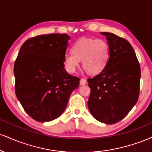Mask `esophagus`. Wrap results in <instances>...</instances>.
Here are the masks:
<instances>
[{
    "label": "esophagus",
    "instance_id": "1",
    "mask_svg": "<svg viewBox=\"0 0 152 152\" xmlns=\"http://www.w3.org/2000/svg\"><path fill=\"white\" fill-rule=\"evenodd\" d=\"M86 83H87L86 79H85V78H81V80H80V84L85 85V84H86Z\"/></svg>",
    "mask_w": 152,
    "mask_h": 152
}]
</instances>
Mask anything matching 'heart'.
Masks as SVG:
<instances>
[{
	"label": "heart",
	"instance_id": "obj_1",
	"mask_svg": "<svg viewBox=\"0 0 152 152\" xmlns=\"http://www.w3.org/2000/svg\"><path fill=\"white\" fill-rule=\"evenodd\" d=\"M71 53L64 58L66 71L74 73L82 61V66L90 74H100L105 69L110 56V48L104 39L83 38L72 45Z\"/></svg>",
	"mask_w": 152,
	"mask_h": 152
}]
</instances>
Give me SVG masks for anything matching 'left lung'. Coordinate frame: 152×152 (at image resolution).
Returning a JSON list of instances; mask_svg holds the SVG:
<instances>
[{"label":"left lung","instance_id":"obj_1","mask_svg":"<svg viewBox=\"0 0 152 152\" xmlns=\"http://www.w3.org/2000/svg\"><path fill=\"white\" fill-rule=\"evenodd\" d=\"M101 34L106 36L110 56L105 69L87 80L91 88L88 107L99 121L113 124L124 118L137 104L141 69L128 41L111 33Z\"/></svg>","mask_w":152,"mask_h":152}]
</instances>
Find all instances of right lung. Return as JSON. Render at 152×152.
<instances>
[{
  "instance_id": "right-lung-1",
  "label": "right lung",
  "mask_w": 152,
  "mask_h": 152,
  "mask_svg": "<svg viewBox=\"0 0 152 152\" xmlns=\"http://www.w3.org/2000/svg\"><path fill=\"white\" fill-rule=\"evenodd\" d=\"M70 37L51 34L26 40L14 64L15 92L23 108L37 121H50L64 112L79 78L69 74L64 58Z\"/></svg>"
}]
</instances>
